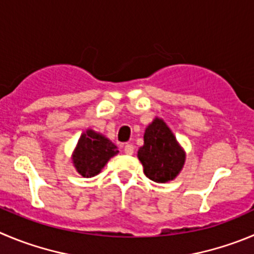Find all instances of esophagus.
<instances>
[{"label": "esophagus", "mask_w": 254, "mask_h": 254, "mask_svg": "<svg viewBox=\"0 0 254 254\" xmlns=\"http://www.w3.org/2000/svg\"><path fill=\"white\" fill-rule=\"evenodd\" d=\"M124 151L127 155H131V154L134 153V145H132V144H125Z\"/></svg>", "instance_id": "1"}]
</instances>
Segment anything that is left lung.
<instances>
[{
	"instance_id": "obj_1",
	"label": "left lung",
	"mask_w": 254,
	"mask_h": 254,
	"mask_svg": "<svg viewBox=\"0 0 254 254\" xmlns=\"http://www.w3.org/2000/svg\"><path fill=\"white\" fill-rule=\"evenodd\" d=\"M138 158L144 167V174L156 183L173 181L186 160L175 136L160 119H155L146 127L144 145L139 149Z\"/></svg>"
}]
</instances>
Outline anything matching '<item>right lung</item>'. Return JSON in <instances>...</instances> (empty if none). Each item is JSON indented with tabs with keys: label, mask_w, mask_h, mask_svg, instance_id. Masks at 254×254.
Listing matches in <instances>:
<instances>
[{
	"label": "right lung",
	"mask_w": 254,
	"mask_h": 254,
	"mask_svg": "<svg viewBox=\"0 0 254 254\" xmlns=\"http://www.w3.org/2000/svg\"><path fill=\"white\" fill-rule=\"evenodd\" d=\"M118 153V148L105 136L87 130L77 143L73 153V164L82 177L91 178L99 174L111 156Z\"/></svg>",
	"instance_id": "right-lung-1"
}]
</instances>
